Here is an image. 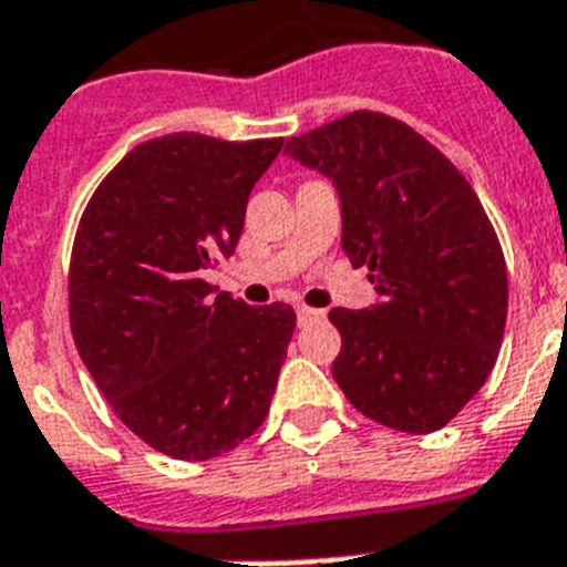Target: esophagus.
Masks as SVG:
<instances>
[{
    "label": "esophagus",
    "instance_id": "obj_1",
    "mask_svg": "<svg viewBox=\"0 0 567 567\" xmlns=\"http://www.w3.org/2000/svg\"><path fill=\"white\" fill-rule=\"evenodd\" d=\"M297 319H299V324L322 322L324 311H319V308H308V305H299V308H297Z\"/></svg>",
    "mask_w": 567,
    "mask_h": 567
}]
</instances>
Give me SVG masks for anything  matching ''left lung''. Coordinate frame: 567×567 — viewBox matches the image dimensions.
<instances>
[{
  "mask_svg": "<svg viewBox=\"0 0 567 567\" xmlns=\"http://www.w3.org/2000/svg\"><path fill=\"white\" fill-rule=\"evenodd\" d=\"M293 159L333 179L342 248L379 302L328 313L333 379L357 411L402 433L445 427L499 357L508 270L488 214L454 162L377 111L290 136Z\"/></svg>",
  "mask_w": 567,
  "mask_h": 567,
  "instance_id": "1",
  "label": "left lung"
}]
</instances>
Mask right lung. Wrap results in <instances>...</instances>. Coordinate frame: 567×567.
<instances>
[{
	"label": "right lung",
	"instance_id": "obj_1",
	"mask_svg": "<svg viewBox=\"0 0 567 567\" xmlns=\"http://www.w3.org/2000/svg\"><path fill=\"white\" fill-rule=\"evenodd\" d=\"M282 140L167 134L93 190L68 277L76 351L113 413L159 454L223 456L268 416L297 328L285 302L250 308L202 274L234 254L245 205Z\"/></svg>",
	"mask_w": 567,
	"mask_h": 567
}]
</instances>
